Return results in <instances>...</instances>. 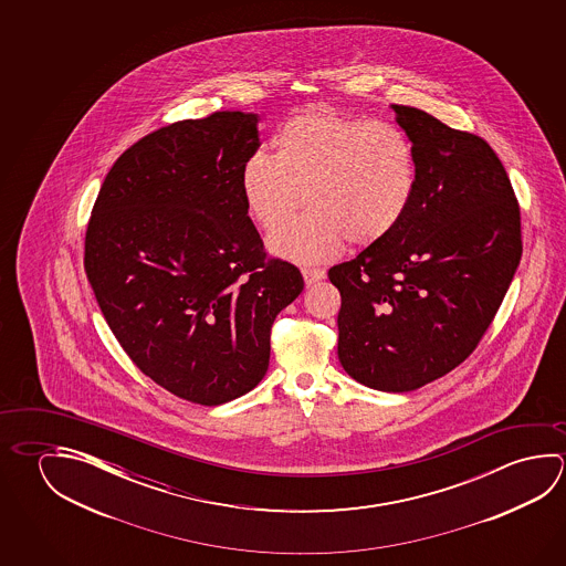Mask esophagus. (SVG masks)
<instances>
[{
	"mask_svg": "<svg viewBox=\"0 0 566 566\" xmlns=\"http://www.w3.org/2000/svg\"><path fill=\"white\" fill-rule=\"evenodd\" d=\"M302 274H304V280H306L307 286H312L315 282H319V280L325 279L324 269H302Z\"/></svg>",
	"mask_w": 566,
	"mask_h": 566,
	"instance_id": "34e87169",
	"label": "esophagus"
}]
</instances>
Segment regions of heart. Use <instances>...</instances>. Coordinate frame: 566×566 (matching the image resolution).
Listing matches in <instances>:
<instances>
[{
  "label": "heart",
  "mask_w": 566,
  "mask_h": 566,
  "mask_svg": "<svg viewBox=\"0 0 566 566\" xmlns=\"http://www.w3.org/2000/svg\"><path fill=\"white\" fill-rule=\"evenodd\" d=\"M239 187L247 213L272 229L307 197L311 211L270 232V251L296 262H325L345 241H382L412 203L417 158L407 134L385 120L310 106L280 124L272 158L242 161Z\"/></svg>",
  "instance_id": "1"
}]
</instances>
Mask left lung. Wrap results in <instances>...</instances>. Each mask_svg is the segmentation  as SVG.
<instances>
[{"mask_svg": "<svg viewBox=\"0 0 566 566\" xmlns=\"http://www.w3.org/2000/svg\"><path fill=\"white\" fill-rule=\"evenodd\" d=\"M412 142L417 187L392 231L329 269L342 294L337 355L353 379L408 392L465 361L520 266L521 213L485 139L392 104Z\"/></svg>", "mask_w": 566, "mask_h": 566, "instance_id": "obj_1", "label": "left lung"}]
</instances>
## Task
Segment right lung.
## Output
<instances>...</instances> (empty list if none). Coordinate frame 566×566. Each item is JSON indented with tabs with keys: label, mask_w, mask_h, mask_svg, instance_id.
Wrapping results in <instances>:
<instances>
[{
	"label": "right lung",
	"mask_w": 566,
	"mask_h": 566,
	"mask_svg": "<svg viewBox=\"0 0 566 566\" xmlns=\"http://www.w3.org/2000/svg\"><path fill=\"white\" fill-rule=\"evenodd\" d=\"M256 124L214 112L138 139L104 179L84 237V270L122 349L205 407L259 385L272 324L304 290L294 264L266 256L242 201Z\"/></svg>",
	"instance_id": "1"
}]
</instances>
